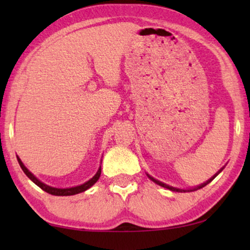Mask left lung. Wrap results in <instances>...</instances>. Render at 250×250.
<instances>
[{"label": "left lung", "mask_w": 250, "mask_h": 250, "mask_svg": "<svg viewBox=\"0 0 250 250\" xmlns=\"http://www.w3.org/2000/svg\"><path fill=\"white\" fill-rule=\"evenodd\" d=\"M222 170H223V168H221L220 170H218V172L215 174V175L211 177V179H209L207 181V182H205V183H203L201 184V186H198L197 188H193V189H188V190H183V189H177V188H173V187H169V186H167V184H165V183H163V182H160V181H158V180H156V179H153L152 176H150V175H148V174H146V175H148V177L151 181H153V182L155 183H157L158 184V186H160V187H164V188H166V189H169V190H172V191H176V192H190V191H196V190H198V189H201V188H204L205 186H207L208 183L209 182H211V181H213L215 177H216L218 174H220Z\"/></svg>", "instance_id": "obj_1"}]
</instances>
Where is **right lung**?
<instances>
[{
	"label": "right lung",
	"instance_id": "obj_1",
	"mask_svg": "<svg viewBox=\"0 0 250 250\" xmlns=\"http://www.w3.org/2000/svg\"><path fill=\"white\" fill-rule=\"evenodd\" d=\"M17 159H18V163L20 167H21V169L23 170V173L26 174L27 176L29 177L30 180L33 181L34 183L36 184L37 187H40L41 189L45 191V192L50 193V194H53V196H73V194H77V193H81V192H84V191H86L87 189H90V188L93 186V184L97 182L99 180V177L101 175V166L99 167L98 172L95 175L92 177L91 180H88L87 182H85L84 184H81V186H77V187H73V188H66V189H59V188H52L50 186H46V184H44L43 182H41V181L37 179V177L34 175L33 173H30L28 169H27V167L23 165L21 160H20L19 157H17Z\"/></svg>",
	"mask_w": 250,
	"mask_h": 250
}]
</instances>
